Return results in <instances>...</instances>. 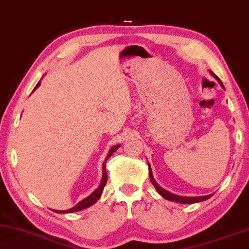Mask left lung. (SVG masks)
Returning <instances> with one entry per match:
<instances>
[{
    "instance_id": "1",
    "label": "left lung",
    "mask_w": 249,
    "mask_h": 249,
    "mask_svg": "<svg viewBox=\"0 0 249 249\" xmlns=\"http://www.w3.org/2000/svg\"><path fill=\"white\" fill-rule=\"evenodd\" d=\"M212 74V76L216 78L217 82L220 83L221 86L223 87L224 86L223 84H222V82L219 77H217L214 73L213 72H210ZM149 164V163H147ZM149 171H150V179L152 181V184H153V186L155 187V189L158 190V193L162 196V197H164L166 200H171V201H174V202H178V203H196V202H200V201H204V200L209 199L210 197H212V195H208V196H201V197H182V196H177V195H174L172 193H169V191L163 189L162 187H160L158 182L155 181L154 177H153V174H152V169H151V166L149 164Z\"/></svg>"
}]
</instances>
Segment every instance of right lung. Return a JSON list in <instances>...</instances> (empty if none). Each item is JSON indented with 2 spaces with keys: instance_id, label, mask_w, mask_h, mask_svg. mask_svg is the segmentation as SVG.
Segmentation results:
<instances>
[{
  "instance_id": "add662e5",
  "label": "right lung",
  "mask_w": 249,
  "mask_h": 249,
  "mask_svg": "<svg viewBox=\"0 0 249 249\" xmlns=\"http://www.w3.org/2000/svg\"><path fill=\"white\" fill-rule=\"evenodd\" d=\"M39 85H40V82H38V84L36 85V87H35L34 90L36 89ZM119 146L120 145L113 146L112 149H110V151H109V153H108L107 158H106V160H105L104 164H103V178H102V181H100V185H99L98 188L96 189L93 194H90L89 197L85 198V199H83L82 201H80V202L76 204V206H74L73 208L69 209V210H64V211L53 210V211L56 212V213H72V212L81 211V210H83V209H86V208H89L90 206H93V204L99 199L100 196H102V193H103V190H104V187H105V185H106V182H107V173H106V162H107V160L110 158L113 152L119 149Z\"/></svg>"
}]
</instances>
